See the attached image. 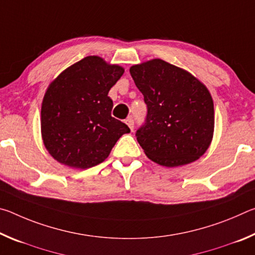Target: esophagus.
<instances>
[{
  "mask_svg": "<svg viewBox=\"0 0 255 255\" xmlns=\"http://www.w3.org/2000/svg\"><path fill=\"white\" fill-rule=\"evenodd\" d=\"M125 123H126L127 126L130 128V130H132V129H133V119L132 118H127L126 120H125Z\"/></svg>",
  "mask_w": 255,
  "mask_h": 255,
  "instance_id": "esophagus-1",
  "label": "esophagus"
}]
</instances>
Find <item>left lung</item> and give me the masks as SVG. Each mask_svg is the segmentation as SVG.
I'll use <instances>...</instances> for the list:
<instances>
[{
  "instance_id": "8db88e82",
  "label": "left lung",
  "mask_w": 255,
  "mask_h": 255,
  "mask_svg": "<svg viewBox=\"0 0 255 255\" xmlns=\"http://www.w3.org/2000/svg\"><path fill=\"white\" fill-rule=\"evenodd\" d=\"M147 105L137 141L153 162L166 167L192 163L206 153L215 127L209 90L191 73L159 58L130 67Z\"/></svg>"
}]
</instances>
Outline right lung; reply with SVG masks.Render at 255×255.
<instances>
[{
	"mask_svg": "<svg viewBox=\"0 0 255 255\" xmlns=\"http://www.w3.org/2000/svg\"><path fill=\"white\" fill-rule=\"evenodd\" d=\"M125 70L99 56H88L51 82L41 105V138L56 161L73 169L102 163L126 124L111 117L110 89Z\"/></svg>",
	"mask_w": 255,
	"mask_h": 255,
	"instance_id": "add662e5",
	"label": "right lung"
}]
</instances>
